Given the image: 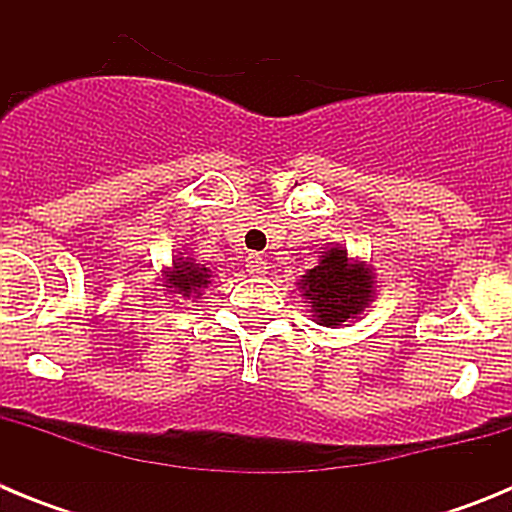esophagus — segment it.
Instances as JSON below:
<instances>
[{
  "label": "esophagus",
  "instance_id": "esophagus-1",
  "mask_svg": "<svg viewBox=\"0 0 512 512\" xmlns=\"http://www.w3.org/2000/svg\"><path fill=\"white\" fill-rule=\"evenodd\" d=\"M246 269L251 277H261V274H266V261L261 259L259 253H251L246 259Z\"/></svg>",
  "mask_w": 512,
  "mask_h": 512
}]
</instances>
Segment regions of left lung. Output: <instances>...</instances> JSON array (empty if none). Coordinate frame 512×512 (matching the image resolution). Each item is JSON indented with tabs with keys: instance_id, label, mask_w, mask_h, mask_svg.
<instances>
[{
	"instance_id": "obj_1",
	"label": "left lung",
	"mask_w": 512,
	"mask_h": 512,
	"mask_svg": "<svg viewBox=\"0 0 512 512\" xmlns=\"http://www.w3.org/2000/svg\"><path fill=\"white\" fill-rule=\"evenodd\" d=\"M374 269L359 256H348L346 246L320 251L315 269H307L297 282L302 300L312 312V320L325 328H338L341 323L361 318L364 310L374 302Z\"/></svg>"
}]
</instances>
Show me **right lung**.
Wrapping results in <instances>:
<instances>
[{
    "mask_svg": "<svg viewBox=\"0 0 512 512\" xmlns=\"http://www.w3.org/2000/svg\"><path fill=\"white\" fill-rule=\"evenodd\" d=\"M212 271L205 264H197V259L187 256V251H176L171 266L161 269V287L166 295H176L182 300H200L202 289L207 287Z\"/></svg>",
    "mask_w": 512,
    "mask_h": 512,
    "instance_id": "right-lung-1",
    "label": "right lung"
}]
</instances>
